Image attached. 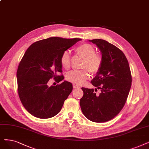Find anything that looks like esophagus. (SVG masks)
I'll list each match as a JSON object with an SVG mask.
<instances>
[{
    "label": "esophagus",
    "instance_id": "obj_1",
    "mask_svg": "<svg viewBox=\"0 0 149 149\" xmlns=\"http://www.w3.org/2000/svg\"><path fill=\"white\" fill-rule=\"evenodd\" d=\"M73 88H80V86H79L78 84H73Z\"/></svg>",
    "mask_w": 149,
    "mask_h": 149
}]
</instances>
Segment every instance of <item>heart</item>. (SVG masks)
<instances>
[{
    "instance_id": "obj_1",
    "label": "heart",
    "mask_w": 149,
    "mask_h": 149,
    "mask_svg": "<svg viewBox=\"0 0 149 149\" xmlns=\"http://www.w3.org/2000/svg\"><path fill=\"white\" fill-rule=\"evenodd\" d=\"M76 52L84 58L82 63V68H87L92 73H96L102 67L103 62L102 56L99 53L95 52V47L88 43H84L76 47ZM61 63L65 69H68L71 65V58L68 51H64L61 57ZM89 77L86 70H73L70 71L66 75L67 79L77 84H81L84 82Z\"/></svg>"
}]
</instances>
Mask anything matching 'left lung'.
Returning a JSON list of instances; mask_svg holds the SVG:
<instances>
[{
  "mask_svg": "<svg viewBox=\"0 0 149 149\" xmlns=\"http://www.w3.org/2000/svg\"><path fill=\"white\" fill-rule=\"evenodd\" d=\"M89 41L97 46L103 58L102 67L91 81L101 93L96 95L93 88L82 87L84 95L80 106L88 120L105 122L114 118L125 104L132 86V74L127 58L120 49L102 39Z\"/></svg>",
  "mask_w": 149,
  "mask_h": 149,
  "instance_id": "8db88e82",
  "label": "left lung"
}]
</instances>
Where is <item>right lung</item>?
<instances>
[{"label":"right lung","mask_w":149,"mask_h":149,"mask_svg":"<svg viewBox=\"0 0 149 149\" xmlns=\"http://www.w3.org/2000/svg\"><path fill=\"white\" fill-rule=\"evenodd\" d=\"M80 38L50 37L33 43L22 58L17 70V92L25 109L32 116L49 118L61 111L65 100L73 90L71 82L64 81L48 86L50 79L62 81L61 57Z\"/></svg>","instance_id":"obj_1"}]
</instances>
